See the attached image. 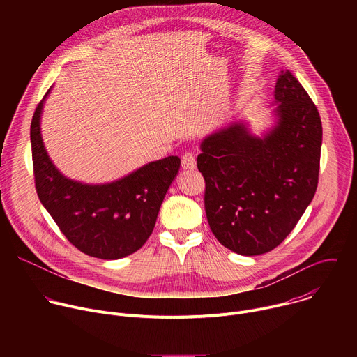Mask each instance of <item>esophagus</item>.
I'll list each match as a JSON object with an SVG mask.
<instances>
[{"instance_id":"34e87169","label":"esophagus","mask_w":357,"mask_h":357,"mask_svg":"<svg viewBox=\"0 0 357 357\" xmlns=\"http://www.w3.org/2000/svg\"><path fill=\"white\" fill-rule=\"evenodd\" d=\"M182 168L183 169H195L196 168V160L192 152H185L182 155Z\"/></svg>"}]
</instances>
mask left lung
Instances as JSON below:
<instances>
[{
	"label": "left lung",
	"mask_w": 357,
	"mask_h": 357,
	"mask_svg": "<svg viewBox=\"0 0 357 357\" xmlns=\"http://www.w3.org/2000/svg\"><path fill=\"white\" fill-rule=\"evenodd\" d=\"M274 97L277 123L263 138L233 123L203 139L197 155L211 230L241 256H259L281 244L318 186V109L289 70L278 76Z\"/></svg>",
	"instance_id": "left-lung-1"
}]
</instances>
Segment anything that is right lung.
Segmentation results:
<instances>
[{
  "mask_svg": "<svg viewBox=\"0 0 357 357\" xmlns=\"http://www.w3.org/2000/svg\"><path fill=\"white\" fill-rule=\"evenodd\" d=\"M50 90L46 91L45 97ZM43 100L31 123L35 188L65 237L87 256L117 260L139 250L154 230L161 203L181 160L167 157L105 185L63 176L49 160L40 137Z\"/></svg>",
  "mask_w": 357,
  "mask_h": 357,
  "instance_id": "obj_1",
  "label": "right lung"
}]
</instances>
